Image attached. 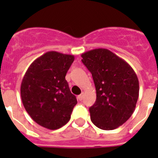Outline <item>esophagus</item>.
Masks as SVG:
<instances>
[{
  "instance_id": "esophagus-1",
  "label": "esophagus",
  "mask_w": 158,
  "mask_h": 158,
  "mask_svg": "<svg viewBox=\"0 0 158 158\" xmlns=\"http://www.w3.org/2000/svg\"><path fill=\"white\" fill-rule=\"evenodd\" d=\"M83 97H84V92H82L80 95H78V99H79V101H82V100L83 99Z\"/></svg>"
}]
</instances>
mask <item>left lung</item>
Returning <instances> with one entry per match:
<instances>
[{
    "label": "left lung",
    "mask_w": 158,
    "mask_h": 158,
    "mask_svg": "<svg viewBox=\"0 0 158 158\" xmlns=\"http://www.w3.org/2000/svg\"><path fill=\"white\" fill-rule=\"evenodd\" d=\"M81 56L96 89V101L89 108L91 121L102 130L118 128L136 107L139 95L136 73L126 61L107 49H92Z\"/></svg>",
    "instance_id": "8db88e82"
}]
</instances>
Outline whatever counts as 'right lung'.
I'll use <instances>...</instances> for the list:
<instances>
[{"label": "right lung", "instance_id": "add662e5", "mask_svg": "<svg viewBox=\"0 0 158 158\" xmlns=\"http://www.w3.org/2000/svg\"><path fill=\"white\" fill-rule=\"evenodd\" d=\"M74 59L73 55L49 51L30 64L22 79V102L31 118L40 126L56 130L71 118L77 100L65 76Z\"/></svg>", "mask_w": 158, "mask_h": 158}]
</instances>
